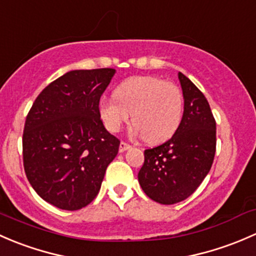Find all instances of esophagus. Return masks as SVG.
<instances>
[{"mask_svg":"<svg viewBox=\"0 0 256 256\" xmlns=\"http://www.w3.org/2000/svg\"><path fill=\"white\" fill-rule=\"evenodd\" d=\"M129 148H130V146H129L128 143H126V142H120V152H126V150H128Z\"/></svg>","mask_w":256,"mask_h":256,"instance_id":"esophagus-1","label":"esophagus"}]
</instances>
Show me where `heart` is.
Returning <instances> with one entry per match:
<instances>
[{
    "label": "heart",
    "mask_w": 256,
    "mask_h": 256,
    "mask_svg": "<svg viewBox=\"0 0 256 256\" xmlns=\"http://www.w3.org/2000/svg\"><path fill=\"white\" fill-rule=\"evenodd\" d=\"M104 126L117 133L130 120L148 143L170 138L182 118V94L176 85L152 75L133 76L118 85L112 98L100 101Z\"/></svg>",
    "instance_id": "b5f03b06"
}]
</instances>
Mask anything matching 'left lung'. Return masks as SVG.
<instances>
[{
    "mask_svg": "<svg viewBox=\"0 0 256 256\" xmlns=\"http://www.w3.org/2000/svg\"><path fill=\"white\" fill-rule=\"evenodd\" d=\"M184 114L175 134L144 152L138 181L146 194L162 204L191 196L210 172L216 154V120L204 94L178 72Z\"/></svg>",
    "mask_w": 256,
    "mask_h": 256,
    "instance_id": "left-lung-1",
    "label": "left lung"
}]
</instances>
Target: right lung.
<instances>
[{
  "instance_id": "right-lung-1",
  "label": "right lung",
  "mask_w": 256,
  "mask_h": 256,
  "mask_svg": "<svg viewBox=\"0 0 256 256\" xmlns=\"http://www.w3.org/2000/svg\"><path fill=\"white\" fill-rule=\"evenodd\" d=\"M114 69L72 70L39 94L26 118L23 165L34 191L65 210L94 201L120 139L104 128L100 98Z\"/></svg>"
}]
</instances>
